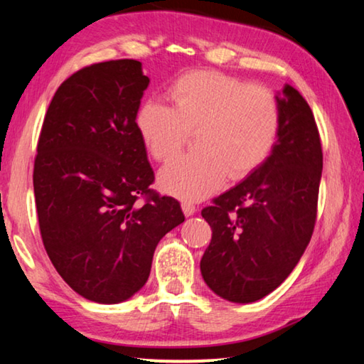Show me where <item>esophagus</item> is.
I'll return each mask as SVG.
<instances>
[{
	"mask_svg": "<svg viewBox=\"0 0 364 364\" xmlns=\"http://www.w3.org/2000/svg\"><path fill=\"white\" fill-rule=\"evenodd\" d=\"M181 208H183V212H184V215H186V217H191V215H194V212H196V205L191 204V202H188V200L183 202Z\"/></svg>",
	"mask_w": 364,
	"mask_h": 364,
	"instance_id": "esophagus-1",
	"label": "esophagus"
}]
</instances>
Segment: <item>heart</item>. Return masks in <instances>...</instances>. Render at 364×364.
I'll return each mask as SVG.
<instances>
[{"instance_id": "1", "label": "heart", "mask_w": 364, "mask_h": 364, "mask_svg": "<svg viewBox=\"0 0 364 364\" xmlns=\"http://www.w3.org/2000/svg\"><path fill=\"white\" fill-rule=\"evenodd\" d=\"M170 107L147 101L134 115L146 151L159 162L181 152L196 132L199 151L160 171V186L188 200L213 194L247 176L268 159L281 128V107L267 86L247 85L218 72H191L167 91Z\"/></svg>"}]
</instances>
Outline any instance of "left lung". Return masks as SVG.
Listing matches in <instances>:
<instances>
[{
	"mask_svg": "<svg viewBox=\"0 0 364 364\" xmlns=\"http://www.w3.org/2000/svg\"><path fill=\"white\" fill-rule=\"evenodd\" d=\"M276 97L281 128L268 159L202 210L212 228L202 278L234 304L260 300L281 286L315 228L323 171L315 117L291 85Z\"/></svg>",
	"mask_w": 364,
	"mask_h": 364,
	"instance_id": "obj_1",
	"label": "left lung"
}]
</instances>
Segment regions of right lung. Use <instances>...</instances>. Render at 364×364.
<instances>
[{
	"label": "right lung",
	"mask_w": 364,
	"mask_h": 364,
	"mask_svg": "<svg viewBox=\"0 0 364 364\" xmlns=\"http://www.w3.org/2000/svg\"><path fill=\"white\" fill-rule=\"evenodd\" d=\"M147 85L134 59L75 72L49 104L36 147L33 191L46 254L73 291L97 304L133 297L160 239L184 221L180 202L149 188L154 171L134 127Z\"/></svg>",
	"instance_id": "add662e5"
}]
</instances>
